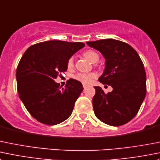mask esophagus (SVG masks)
Returning a JSON list of instances; mask_svg holds the SVG:
<instances>
[{
	"label": "esophagus",
	"mask_w": 160,
	"mask_h": 160,
	"mask_svg": "<svg viewBox=\"0 0 160 160\" xmlns=\"http://www.w3.org/2000/svg\"><path fill=\"white\" fill-rule=\"evenodd\" d=\"M86 89V86H85V85H83V90H85Z\"/></svg>",
	"instance_id": "1"
}]
</instances>
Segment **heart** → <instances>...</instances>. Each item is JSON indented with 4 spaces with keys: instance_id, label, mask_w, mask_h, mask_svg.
<instances>
[{
    "instance_id": "1",
    "label": "heart",
    "mask_w": 160,
    "mask_h": 160,
    "mask_svg": "<svg viewBox=\"0 0 160 160\" xmlns=\"http://www.w3.org/2000/svg\"><path fill=\"white\" fill-rule=\"evenodd\" d=\"M83 56H84L87 59H88L90 62H91L93 63L97 62L99 59L98 54L93 50H88L86 51V52H83ZM72 66H73V58H69V60H68L67 62V67L68 69H71V68H72ZM94 77H95V76H94V74L92 73H79L76 76L75 79L78 80V81L81 82L83 84L88 85L90 84V83L92 82V80L94 79Z\"/></svg>"
}]
</instances>
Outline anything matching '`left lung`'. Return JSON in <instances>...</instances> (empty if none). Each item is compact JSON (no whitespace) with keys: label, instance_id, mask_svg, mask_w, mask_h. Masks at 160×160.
<instances>
[{"label":"left lung","instance_id":"left-lung-1","mask_svg":"<svg viewBox=\"0 0 160 160\" xmlns=\"http://www.w3.org/2000/svg\"><path fill=\"white\" fill-rule=\"evenodd\" d=\"M105 58V68L98 80L110 85L105 94L94 87L93 108L96 117L110 126H121L137 115L146 94V74L143 62L128 44L114 39L87 42Z\"/></svg>","mask_w":160,"mask_h":160}]
</instances>
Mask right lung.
<instances>
[{"label":"right lung","mask_w":160,"mask_h":160,"mask_svg":"<svg viewBox=\"0 0 160 160\" xmlns=\"http://www.w3.org/2000/svg\"><path fill=\"white\" fill-rule=\"evenodd\" d=\"M84 46L81 42L49 41L30 46L23 54L16 69L18 93L37 121L56 125L72 114L83 85L69 79L63 88L55 79L67 70L69 58Z\"/></svg>","instance_id":"1"}]
</instances>
